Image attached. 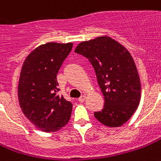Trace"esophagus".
<instances>
[{"mask_svg":"<svg viewBox=\"0 0 161 161\" xmlns=\"http://www.w3.org/2000/svg\"><path fill=\"white\" fill-rule=\"evenodd\" d=\"M85 100H86V96H82L81 97H79V98H78V101H79L80 103H83Z\"/></svg>","mask_w":161,"mask_h":161,"instance_id":"1","label":"esophagus"}]
</instances>
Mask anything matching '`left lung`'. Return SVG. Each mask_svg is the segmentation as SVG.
I'll use <instances>...</instances> for the list:
<instances>
[{"mask_svg":"<svg viewBox=\"0 0 161 161\" xmlns=\"http://www.w3.org/2000/svg\"><path fill=\"white\" fill-rule=\"evenodd\" d=\"M75 52L89 60L104 95V108L94 113L95 118L109 128L125 124L141 97L140 79L130 53L108 36L82 42Z\"/></svg>","mask_w":161,"mask_h":161,"instance_id":"8db88e82","label":"left lung"}]
</instances>
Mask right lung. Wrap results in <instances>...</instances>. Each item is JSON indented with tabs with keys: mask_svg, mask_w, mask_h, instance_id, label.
I'll return each mask as SVG.
<instances>
[{
	"mask_svg": "<svg viewBox=\"0 0 161 161\" xmlns=\"http://www.w3.org/2000/svg\"><path fill=\"white\" fill-rule=\"evenodd\" d=\"M73 43H47L36 47L24 60L18 84V99L24 116L44 132L64 128L73 105L57 94L56 79Z\"/></svg>",
	"mask_w": 161,
	"mask_h": 161,
	"instance_id": "obj_1",
	"label": "right lung"
}]
</instances>
